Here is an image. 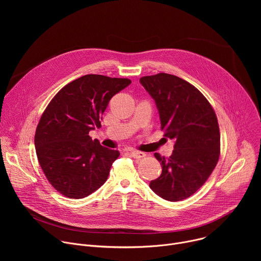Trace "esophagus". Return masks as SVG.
Returning <instances> with one entry per match:
<instances>
[{"label":"esophagus","instance_id":"34e87169","mask_svg":"<svg viewBox=\"0 0 261 261\" xmlns=\"http://www.w3.org/2000/svg\"><path fill=\"white\" fill-rule=\"evenodd\" d=\"M130 155L135 158V159H141L143 157H145V154L142 153V152H139V151H130Z\"/></svg>","mask_w":261,"mask_h":261}]
</instances>
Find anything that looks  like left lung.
I'll return each instance as SVG.
<instances>
[{
  "label": "left lung",
  "instance_id": "8db88e82",
  "mask_svg": "<svg viewBox=\"0 0 261 261\" xmlns=\"http://www.w3.org/2000/svg\"><path fill=\"white\" fill-rule=\"evenodd\" d=\"M155 100L164 136L174 140L169 158L155 153L161 175L150 188L168 201L193 195L208 178L220 156V131L215 111L191 84L175 75L158 73L139 80Z\"/></svg>",
  "mask_w": 261,
  "mask_h": 261
}]
</instances>
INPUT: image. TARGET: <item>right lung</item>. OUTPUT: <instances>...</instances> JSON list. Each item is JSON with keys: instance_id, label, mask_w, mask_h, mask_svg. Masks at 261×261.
Returning a JSON list of instances; mask_svg holds the SVG:
<instances>
[{"instance_id": "1", "label": "right lung", "mask_w": 261, "mask_h": 261, "mask_svg": "<svg viewBox=\"0 0 261 261\" xmlns=\"http://www.w3.org/2000/svg\"><path fill=\"white\" fill-rule=\"evenodd\" d=\"M130 84L128 79L88 74L66 85L45 108L35 133L36 154L62 195L81 199L106 181L120 152L102 146L89 132L101 127L109 100Z\"/></svg>"}]
</instances>
